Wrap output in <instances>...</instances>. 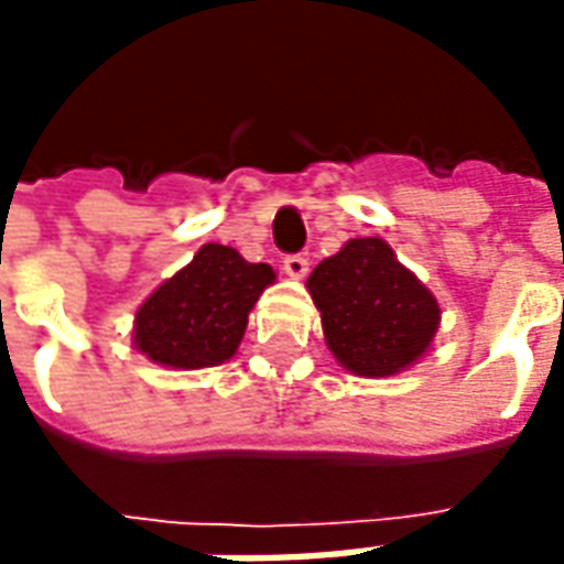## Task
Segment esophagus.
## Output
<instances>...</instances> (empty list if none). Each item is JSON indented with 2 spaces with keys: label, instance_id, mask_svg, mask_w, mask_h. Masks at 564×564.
I'll use <instances>...</instances> for the list:
<instances>
[{
  "label": "esophagus",
  "instance_id": "34e87169",
  "mask_svg": "<svg viewBox=\"0 0 564 564\" xmlns=\"http://www.w3.org/2000/svg\"><path fill=\"white\" fill-rule=\"evenodd\" d=\"M283 271L290 274V278H305L307 274V259L302 253H290V257H283Z\"/></svg>",
  "mask_w": 564,
  "mask_h": 564
}]
</instances>
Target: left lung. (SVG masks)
Wrapping results in <instances>:
<instances>
[{
  "label": "left lung",
  "instance_id": "obj_1",
  "mask_svg": "<svg viewBox=\"0 0 564 564\" xmlns=\"http://www.w3.org/2000/svg\"><path fill=\"white\" fill-rule=\"evenodd\" d=\"M326 344L347 371L390 378L414 366L435 338V295L380 238H354L307 278Z\"/></svg>",
  "mask_w": 564,
  "mask_h": 564
}]
</instances>
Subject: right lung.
Segmentation results:
<instances>
[{
  "mask_svg": "<svg viewBox=\"0 0 564 564\" xmlns=\"http://www.w3.org/2000/svg\"><path fill=\"white\" fill-rule=\"evenodd\" d=\"M269 283L271 265L247 262L232 247L205 245L139 307L135 347L160 366H220L238 350L247 314Z\"/></svg>",
  "mask_w": 564,
  "mask_h": 564,
  "instance_id": "right-lung-1",
  "label": "right lung"
}]
</instances>
